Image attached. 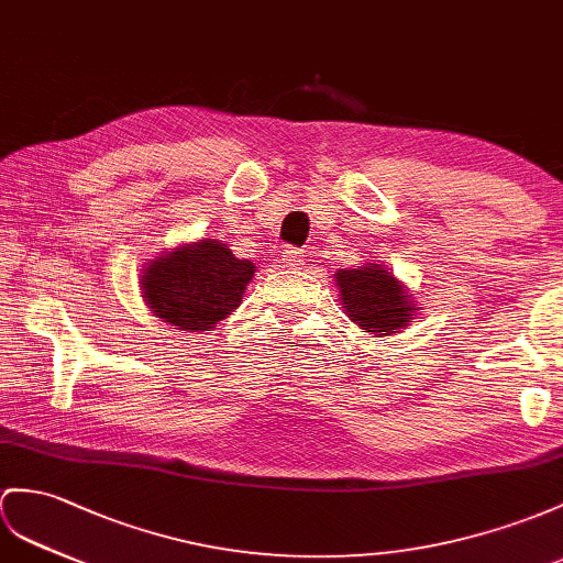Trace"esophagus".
<instances>
[{"label": "esophagus", "mask_w": 563, "mask_h": 563, "mask_svg": "<svg viewBox=\"0 0 563 563\" xmlns=\"http://www.w3.org/2000/svg\"><path fill=\"white\" fill-rule=\"evenodd\" d=\"M282 263H284L286 267L298 269L300 265H303V253H300V251H294V249H286V251L282 253Z\"/></svg>", "instance_id": "obj_1"}]
</instances>
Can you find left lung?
<instances>
[{
	"instance_id": "left-lung-1",
	"label": "left lung",
	"mask_w": 563,
	"mask_h": 563,
	"mask_svg": "<svg viewBox=\"0 0 563 563\" xmlns=\"http://www.w3.org/2000/svg\"><path fill=\"white\" fill-rule=\"evenodd\" d=\"M341 308L353 324L375 336L401 332L418 314V300L396 274L379 263H361L334 274Z\"/></svg>"
}]
</instances>
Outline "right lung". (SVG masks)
<instances>
[{
    "label": "right lung",
    "instance_id": "add662e5",
    "mask_svg": "<svg viewBox=\"0 0 563 563\" xmlns=\"http://www.w3.org/2000/svg\"><path fill=\"white\" fill-rule=\"evenodd\" d=\"M255 263L239 260L227 243L200 239L147 260L141 294L155 318L181 332H212L241 306Z\"/></svg>",
    "mask_w": 563,
    "mask_h": 563
}]
</instances>
